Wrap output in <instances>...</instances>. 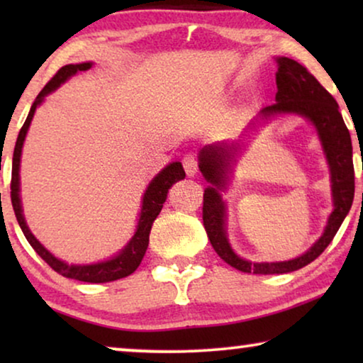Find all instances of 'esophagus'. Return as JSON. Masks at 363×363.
I'll use <instances>...</instances> for the list:
<instances>
[{
  "mask_svg": "<svg viewBox=\"0 0 363 363\" xmlns=\"http://www.w3.org/2000/svg\"><path fill=\"white\" fill-rule=\"evenodd\" d=\"M183 168H185L186 175L188 177H195L198 173V158L193 155V153H186L185 157H183Z\"/></svg>",
  "mask_w": 363,
  "mask_h": 363,
  "instance_id": "1",
  "label": "esophagus"
}]
</instances>
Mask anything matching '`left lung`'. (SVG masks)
<instances>
[{
	"mask_svg": "<svg viewBox=\"0 0 363 363\" xmlns=\"http://www.w3.org/2000/svg\"><path fill=\"white\" fill-rule=\"evenodd\" d=\"M276 102L259 112V118H269L277 113H299L314 123L322 147L327 155L332 175L334 211L327 221L324 235L306 255L282 262H250L233 252L225 231V203L220 190L225 188L226 173L231 170L238 143H213L200 152V172L211 183L203 195V226L213 250L223 261L241 272L252 274H284L297 271L317 259L339 231L342 221L350 211L355 193V172L352 160V140L335 99L320 86V82L294 59L277 57Z\"/></svg>",
	"mask_w": 363,
	"mask_h": 363,
	"instance_id": "8db88e82",
	"label": "left lung"
}]
</instances>
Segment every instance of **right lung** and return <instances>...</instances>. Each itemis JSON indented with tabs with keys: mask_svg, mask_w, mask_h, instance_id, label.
<instances>
[{
	"mask_svg": "<svg viewBox=\"0 0 363 363\" xmlns=\"http://www.w3.org/2000/svg\"><path fill=\"white\" fill-rule=\"evenodd\" d=\"M91 66H92L91 62H82V64H67V66L61 67L56 74H54L51 81L43 87V91L38 94L36 101L33 102L26 122H24L21 130H19L16 147H14V153H13L11 203H13L14 215H16V220L19 223V226H21L24 236H26V240L29 241V245L33 246V250L36 251L54 271L59 272V274L64 277H69V279H77L82 282H111V281H117V279H122V277L130 276L132 272L140 266L143 256H145V251L148 246V236H150L153 221H155L158 213L162 211L163 203L167 200V193L173 186V183H177L178 180H183V178H185V170H183L180 162H173L168 167L163 168V170L153 178L152 183L147 188L145 195H143L140 220H138L135 235H133L130 242L125 246V250L118 252V256L113 257V259L99 262V264H91V266H69L61 259H57V257H54L51 252H49L46 247H44L41 242L33 236V233L29 231V228L26 226V221H24L21 200H19V160H21L23 143H24V138H26L29 123L33 121L36 107L43 102V99L46 97L48 94L56 91V89L61 86L66 79L74 76L76 72L87 71V69H91Z\"/></svg>",
	"mask_w": 363,
	"mask_h": 363,
	"instance_id": "1",
	"label": "right lung"
}]
</instances>
